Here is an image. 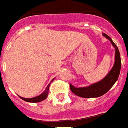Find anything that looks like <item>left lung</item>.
<instances>
[{"label":"left lung","instance_id":"obj_1","mask_svg":"<svg viewBox=\"0 0 128 128\" xmlns=\"http://www.w3.org/2000/svg\"><path fill=\"white\" fill-rule=\"evenodd\" d=\"M103 35L110 41L112 45L115 48L116 51H115V62H114V66L110 71V73L106 76V77H104V78L100 80V82L93 84L89 86L77 88L70 84V89L71 92L78 96L82 98L100 97L104 95V94H106L112 87V86L114 85V83L116 82V81L118 78L120 74V66H121L120 52L116 45L113 42V41L110 37L104 33H103Z\"/></svg>","mask_w":128,"mask_h":128}]
</instances>
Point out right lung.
Instances as JSON below:
<instances>
[{
  "instance_id": "right-lung-1",
  "label": "right lung",
  "mask_w": 128,
  "mask_h": 128,
  "mask_svg": "<svg viewBox=\"0 0 128 128\" xmlns=\"http://www.w3.org/2000/svg\"><path fill=\"white\" fill-rule=\"evenodd\" d=\"M53 80H52V81ZM50 83L47 86V87H46V89H45V91L43 92L41 95L38 96H36V97H34V98H23V97H20V96H19V97H20L22 100H25V101L26 102H39L42 101L44 100H45L46 98H47L48 95V89L49 86H50Z\"/></svg>"
}]
</instances>
